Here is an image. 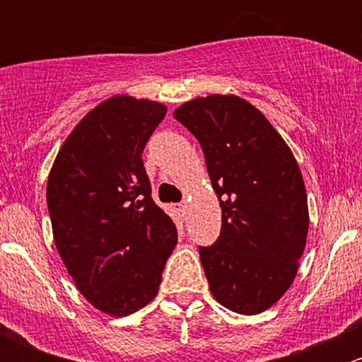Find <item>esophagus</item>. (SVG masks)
<instances>
[{"label": "esophagus", "mask_w": 362, "mask_h": 362, "mask_svg": "<svg viewBox=\"0 0 362 362\" xmlns=\"http://www.w3.org/2000/svg\"><path fill=\"white\" fill-rule=\"evenodd\" d=\"M175 208H177V210L180 211V214H185V210H187V203H185V202L177 203V204H175Z\"/></svg>", "instance_id": "obj_1"}]
</instances>
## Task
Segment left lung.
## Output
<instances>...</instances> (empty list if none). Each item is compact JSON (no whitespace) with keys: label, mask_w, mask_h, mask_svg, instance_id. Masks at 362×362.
Returning a JSON list of instances; mask_svg holds the SVG:
<instances>
[{"label":"left lung","mask_w":362,"mask_h":362,"mask_svg":"<svg viewBox=\"0 0 362 362\" xmlns=\"http://www.w3.org/2000/svg\"><path fill=\"white\" fill-rule=\"evenodd\" d=\"M173 117L202 145L222 208L221 236L199 247L211 294L231 312H264L293 284L308 235L306 189L293 151L235 94L196 98Z\"/></svg>","instance_id":"8db88e82"}]
</instances>
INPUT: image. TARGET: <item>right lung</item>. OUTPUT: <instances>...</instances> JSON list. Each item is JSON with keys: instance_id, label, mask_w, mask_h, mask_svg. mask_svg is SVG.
<instances>
[{"instance_id": "right-lung-1", "label": "right lung", "mask_w": 362, "mask_h": 362, "mask_svg": "<svg viewBox=\"0 0 362 362\" xmlns=\"http://www.w3.org/2000/svg\"><path fill=\"white\" fill-rule=\"evenodd\" d=\"M166 115L127 94L93 108L57 152L47 182L56 249L80 294L126 317L156 298L177 245L173 221L154 203L141 152Z\"/></svg>"}]
</instances>
